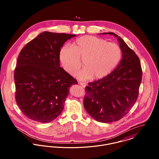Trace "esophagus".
<instances>
[{
	"mask_svg": "<svg viewBox=\"0 0 159 159\" xmlns=\"http://www.w3.org/2000/svg\"><path fill=\"white\" fill-rule=\"evenodd\" d=\"M79 84L83 87V88H85L86 86V84L85 83H83V82H80Z\"/></svg>",
	"mask_w": 159,
	"mask_h": 159,
	"instance_id": "obj_1",
	"label": "esophagus"
}]
</instances>
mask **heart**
Here are the masks:
<instances>
[{"mask_svg": "<svg viewBox=\"0 0 159 159\" xmlns=\"http://www.w3.org/2000/svg\"><path fill=\"white\" fill-rule=\"evenodd\" d=\"M122 57L120 46L114 43L92 35L77 39L71 47L64 46L59 59L65 71L73 75L82 66L84 68L76 74L81 80L102 78L119 64Z\"/></svg>", "mask_w": 159, "mask_h": 159, "instance_id": "1", "label": "heart"}]
</instances>
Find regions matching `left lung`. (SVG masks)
<instances>
[{
  "label": "left lung",
  "mask_w": 159,
  "mask_h": 159,
  "mask_svg": "<svg viewBox=\"0 0 159 159\" xmlns=\"http://www.w3.org/2000/svg\"><path fill=\"white\" fill-rule=\"evenodd\" d=\"M122 51V59L107 76L88 83L86 87L84 107L98 122H112L124 117L135 105L142 79L139 57L125 42L113 32Z\"/></svg>",
  "instance_id": "obj_1"
}]
</instances>
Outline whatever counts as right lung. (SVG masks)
<instances>
[{"instance_id":"obj_1","label":"right lung","mask_w":159,"mask_h":159,"mask_svg":"<svg viewBox=\"0 0 159 159\" xmlns=\"http://www.w3.org/2000/svg\"><path fill=\"white\" fill-rule=\"evenodd\" d=\"M75 36L43 32L21 49L14 72L15 99L28 118L49 122L62 111L70 86L78 81L60 67L59 51Z\"/></svg>"}]
</instances>
